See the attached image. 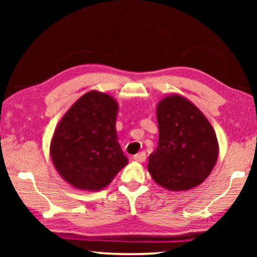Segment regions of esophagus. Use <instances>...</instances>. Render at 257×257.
I'll list each match as a JSON object with an SVG mask.
<instances>
[{
  "mask_svg": "<svg viewBox=\"0 0 257 257\" xmlns=\"http://www.w3.org/2000/svg\"><path fill=\"white\" fill-rule=\"evenodd\" d=\"M133 159H135L136 161H138V163H144V161L146 160V153L140 152L138 154H136V156L133 157Z\"/></svg>",
  "mask_w": 257,
  "mask_h": 257,
  "instance_id": "1",
  "label": "esophagus"
}]
</instances>
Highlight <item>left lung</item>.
<instances>
[{
	"mask_svg": "<svg viewBox=\"0 0 257 257\" xmlns=\"http://www.w3.org/2000/svg\"><path fill=\"white\" fill-rule=\"evenodd\" d=\"M159 143L149 158V172L167 191H188L206 180L219 157L208 119L187 98L174 93L157 105Z\"/></svg>",
	"mask_w": 257,
	"mask_h": 257,
	"instance_id": "8db88e82",
	"label": "left lung"
}]
</instances>
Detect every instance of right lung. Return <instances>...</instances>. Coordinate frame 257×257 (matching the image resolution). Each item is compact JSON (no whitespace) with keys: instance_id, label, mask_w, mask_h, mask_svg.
<instances>
[{"instance_id":"right-lung-1","label":"right lung","mask_w":257,"mask_h":257,"mask_svg":"<svg viewBox=\"0 0 257 257\" xmlns=\"http://www.w3.org/2000/svg\"><path fill=\"white\" fill-rule=\"evenodd\" d=\"M118 103L92 90L63 115L50 143L54 166L64 180L80 191H100L128 163L118 143Z\"/></svg>"}]
</instances>
